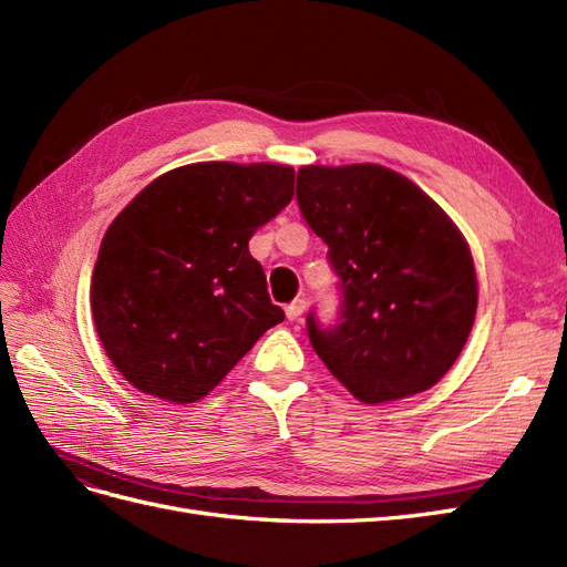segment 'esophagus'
<instances>
[{"instance_id": "1", "label": "esophagus", "mask_w": 567, "mask_h": 567, "mask_svg": "<svg viewBox=\"0 0 567 567\" xmlns=\"http://www.w3.org/2000/svg\"><path fill=\"white\" fill-rule=\"evenodd\" d=\"M305 300H293V302H290L288 307H286V317H288V321H298L300 317H302V312H305Z\"/></svg>"}]
</instances>
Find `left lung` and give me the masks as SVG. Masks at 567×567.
<instances>
[{"instance_id":"1","label":"left lung","mask_w":567,"mask_h":567,"mask_svg":"<svg viewBox=\"0 0 567 567\" xmlns=\"http://www.w3.org/2000/svg\"><path fill=\"white\" fill-rule=\"evenodd\" d=\"M296 196L338 274L336 323L307 315L326 369L364 404L433 388L475 321L466 238L431 196L383 165L300 167Z\"/></svg>"}]
</instances>
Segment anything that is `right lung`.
Returning a JSON list of instances; mask_svg holds the SVG:
<instances>
[{
    "mask_svg": "<svg viewBox=\"0 0 567 567\" xmlns=\"http://www.w3.org/2000/svg\"><path fill=\"white\" fill-rule=\"evenodd\" d=\"M293 179L288 165L194 163L153 179L113 219L92 315L136 390L196 402L284 321L248 241L293 198Z\"/></svg>",
    "mask_w": 567,
    "mask_h": 567,
    "instance_id": "1",
    "label": "right lung"
}]
</instances>
